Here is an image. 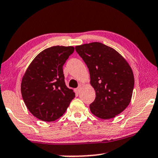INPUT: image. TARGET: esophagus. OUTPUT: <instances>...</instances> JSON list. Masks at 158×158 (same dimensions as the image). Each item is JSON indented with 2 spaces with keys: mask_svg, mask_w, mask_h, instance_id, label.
Returning a JSON list of instances; mask_svg holds the SVG:
<instances>
[{
  "mask_svg": "<svg viewBox=\"0 0 158 158\" xmlns=\"http://www.w3.org/2000/svg\"><path fill=\"white\" fill-rule=\"evenodd\" d=\"M81 85H79V87H78L77 88L75 89L76 93H79V92L81 91Z\"/></svg>",
  "mask_w": 158,
  "mask_h": 158,
  "instance_id": "1",
  "label": "esophagus"
}]
</instances>
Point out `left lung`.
I'll use <instances>...</instances> for the list:
<instances>
[{"label": "left lung", "mask_w": 158, "mask_h": 158, "mask_svg": "<svg viewBox=\"0 0 158 158\" xmlns=\"http://www.w3.org/2000/svg\"><path fill=\"white\" fill-rule=\"evenodd\" d=\"M89 71L95 99L89 105L93 114L109 119L128 106L134 87V76L127 61L114 49L99 42L75 47Z\"/></svg>", "instance_id": "obj_1"}]
</instances>
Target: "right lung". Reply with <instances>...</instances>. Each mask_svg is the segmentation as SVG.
<instances>
[{
	"label": "right lung",
	"instance_id": "right-lung-1",
	"mask_svg": "<svg viewBox=\"0 0 158 158\" xmlns=\"http://www.w3.org/2000/svg\"><path fill=\"white\" fill-rule=\"evenodd\" d=\"M74 51L69 46H54L41 52L22 79L21 93L30 112L39 119L53 122L66 111L75 97L65 85L63 66Z\"/></svg>",
	"mask_w": 158,
	"mask_h": 158
}]
</instances>
